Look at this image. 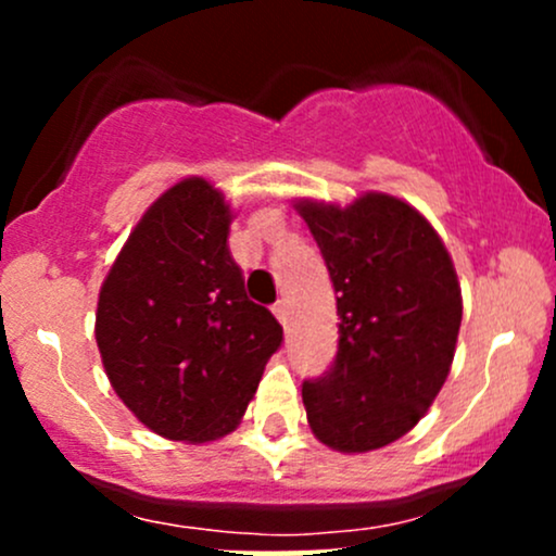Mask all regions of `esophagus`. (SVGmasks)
Here are the masks:
<instances>
[{"instance_id":"obj_1","label":"esophagus","mask_w":556,"mask_h":556,"mask_svg":"<svg viewBox=\"0 0 556 556\" xmlns=\"http://www.w3.org/2000/svg\"><path fill=\"white\" fill-rule=\"evenodd\" d=\"M271 311H274V316L279 318V321L287 324V303H285V300H277V303L271 305Z\"/></svg>"}]
</instances>
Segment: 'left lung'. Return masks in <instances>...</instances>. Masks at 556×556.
I'll return each instance as SVG.
<instances>
[{"label": "left lung", "mask_w": 556, "mask_h": 556, "mask_svg": "<svg viewBox=\"0 0 556 556\" xmlns=\"http://www.w3.org/2000/svg\"><path fill=\"white\" fill-rule=\"evenodd\" d=\"M337 292L340 348L303 381L318 442L340 452L392 444L426 416L455 358L463 298L442 238L387 193L350 206L300 201Z\"/></svg>", "instance_id": "1"}]
</instances>
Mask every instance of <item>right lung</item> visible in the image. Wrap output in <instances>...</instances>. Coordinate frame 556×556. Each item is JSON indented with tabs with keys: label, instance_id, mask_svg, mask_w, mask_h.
<instances>
[{
	"label": "right lung",
	"instance_id": "right-lung-1",
	"mask_svg": "<svg viewBox=\"0 0 556 556\" xmlns=\"http://www.w3.org/2000/svg\"><path fill=\"white\" fill-rule=\"evenodd\" d=\"M232 212L203 177L151 203L106 274L96 344L117 397L159 437L212 442L235 431L282 344L245 295L229 253Z\"/></svg>",
	"mask_w": 556,
	"mask_h": 556
}]
</instances>
